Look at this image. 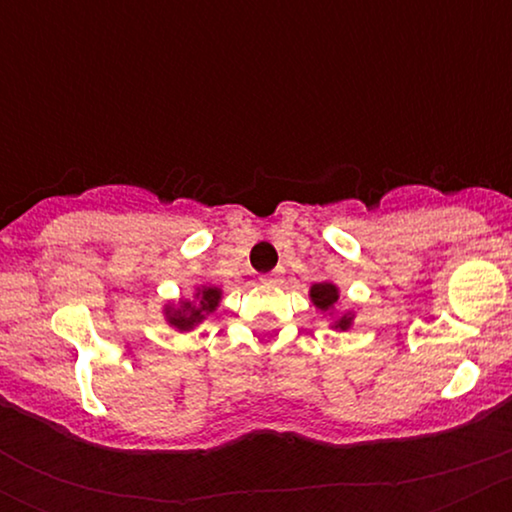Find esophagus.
I'll use <instances>...</instances> for the list:
<instances>
[{
    "mask_svg": "<svg viewBox=\"0 0 512 512\" xmlns=\"http://www.w3.org/2000/svg\"><path fill=\"white\" fill-rule=\"evenodd\" d=\"M279 281H281V272H269V274H262V284L274 286V284H279Z\"/></svg>",
    "mask_w": 512,
    "mask_h": 512,
    "instance_id": "esophagus-1",
    "label": "esophagus"
}]
</instances>
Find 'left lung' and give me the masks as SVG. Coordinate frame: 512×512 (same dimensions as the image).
<instances>
[{
	"label": "left lung",
	"mask_w": 512,
	"mask_h": 512,
	"mask_svg": "<svg viewBox=\"0 0 512 512\" xmlns=\"http://www.w3.org/2000/svg\"><path fill=\"white\" fill-rule=\"evenodd\" d=\"M310 298H313V303L317 305L320 310H330L334 303H337V289H334L332 284H327V281H322V284H315L313 289H310ZM351 322V317H342V320L337 322V327H342V330H346Z\"/></svg>",
	"instance_id": "1"
}]
</instances>
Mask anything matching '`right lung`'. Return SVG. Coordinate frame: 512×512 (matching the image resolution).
<instances>
[{"instance_id": "right-lung-1", "label": "right lung", "mask_w": 512, "mask_h": 512, "mask_svg": "<svg viewBox=\"0 0 512 512\" xmlns=\"http://www.w3.org/2000/svg\"><path fill=\"white\" fill-rule=\"evenodd\" d=\"M197 298V305L182 303V308L170 315V325H175L178 330H190L195 322L202 320L204 313H211V310H216V305H219V291L216 289H202L197 293Z\"/></svg>"}]
</instances>
